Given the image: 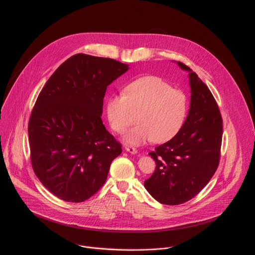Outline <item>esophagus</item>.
<instances>
[{
    "mask_svg": "<svg viewBox=\"0 0 255 255\" xmlns=\"http://www.w3.org/2000/svg\"><path fill=\"white\" fill-rule=\"evenodd\" d=\"M125 150L128 151V152H130L131 154H136V153H137V149H136L135 147H133V146H126V147H125Z\"/></svg>",
    "mask_w": 255,
    "mask_h": 255,
    "instance_id": "obj_1",
    "label": "esophagus"
}]
</instances>
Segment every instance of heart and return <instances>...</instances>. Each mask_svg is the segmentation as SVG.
<instances>
[{"label":"heart","instance_id":"obj_1","mask_svg":"<svg viewBox=\"0 0 255 255\" xmlns=\"http://www.w3.org/2000/svg\"><path fill=\"white\" fill-rule=\"evenodd\" d=\"M189 110L187 95L173 89L159 77L138 78L129 83L121 95H112L106 104L111 128L124 133L138 114V125L125 136V141L139 145L153 141L164 143L183 128Z\"/></svg>","mask_w":255,"mask_h":255}]
</instances>
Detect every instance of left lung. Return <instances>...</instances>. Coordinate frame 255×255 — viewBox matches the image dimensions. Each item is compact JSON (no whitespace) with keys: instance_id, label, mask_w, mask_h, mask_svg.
<instances>
[{"instance_id":"8db88e82","label":"left lung","mask_w":255,"mask_h":255,"mask_svg":"<svg viewBox=\"0 0 255 255\" xmlns=\"http://www.w3.org/2000/svg\"><path fill=\"white\" fill-rule=\"evenodd\" d=\"M177 64L190 72L189 115L175 137L149 152L156 167L144 181L156 201L171 206L190 201L209 183L219 165L223 134L219 107L211 91L189 66Z\"/></svg>"}]
</instances>
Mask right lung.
Returning <instances> with one entry per match:
<instances>
[{
	"mask_svg": "<svg viewBox=\"0 0 255 255\" xmlns=\"http://www.w3.org/2000/svg\"><path fill=\"white\" fill-rule=\"evenodd\" d=\"M112 58L79 53L66 59L41 90L28 135L33 170L54 196L81 203L105 184L122 145L102 121L107 87L128 70Z\"/></svg>",
	"mask_w": 255,
	"mask_h": 255,
	"instance_id": "1",
	"label": "right lung"
}]
</instances>
